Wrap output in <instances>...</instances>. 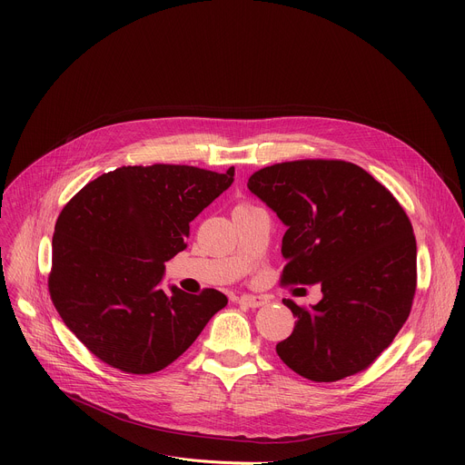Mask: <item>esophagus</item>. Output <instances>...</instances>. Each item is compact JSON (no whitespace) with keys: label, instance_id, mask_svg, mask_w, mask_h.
I'll return each instance as SVG.
<instances>
[{"label":"esophagus","instance_id":"1","mask_svg":"<svg viewBox=\"0 0 465 465\" xmlns=\"http://www.w3.org/2000/svg\"><path fill=\"white\" fill-rule=\"evenodd\" d=\"M237 303L242 305V307H252V309H255V307L264 305L267 302H264V300L259 298V296H241V298H237Z\"/></svg>","mask_w":465,"mask_h":465}]
</instances>
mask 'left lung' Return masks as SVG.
I'll return each instance as SVG.
<instances>
[{"mask_svg":"<svg viewBox=\"0 0 465 465\" xmlns=\"http://www.w3.org/2000/svg\"><path fill=\"white\" fill-rule=\"evenodd\" d=\"M248 189L287 224L282 285H322L296 316L280 359L314 382L368 370L407 322L416 285V237L395 196L342 160H294L255 171Z\"/></svg>","mask_w":465,"mask_h":465,"instance_id":"8db88e82","label":"left lung"}]
</instances>
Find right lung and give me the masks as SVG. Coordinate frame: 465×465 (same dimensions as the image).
<instances>
[{
	"label": "right lung",
	"mask_w": 465,
	"mask_h": 465,
	"mask_svg": "<svg viewBox=\"0 0 465 465\" xmlns=\"http://www.w3.org/2000/svg\"><path fill=\"white\" fill-rule=\"evenodd\" d=\"M193 165H123L86 183L60 212L47 287L72 333L104 364L147 375L176 361L228 298L162 287L189 223L233 182Z\"/></svg>",
	"instance_id": "obj_1"
}]
</instances>
